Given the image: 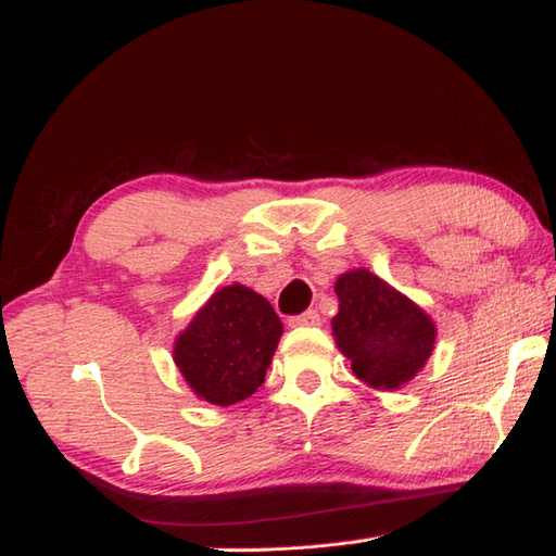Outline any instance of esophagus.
<instances>
[{
  "label": "esophagus",
  "instance_id": "1",
  "mask_svg": "<svg viewBox=\"0 0 556 556\" xmlns=\"http://www.w3.org/2000/svg\"><path fill=\"white\" fill-rule=\"evenodd\" d=\"M320 323H323V317H320V313H317V311H305L301 315L289 317V325L291 327H315V325H320Z\"/></svg>",
  "mask_w": 556,
  "mask_h": 556
}]
</instances>
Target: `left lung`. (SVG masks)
Returning <instances> with one entry per match:
<instances>
[{
	"mask_svg": "<svg viewBox=\"0 0 556 556\" xmlns=\"http://www.w3.org/2000/svg\"><path fill=\"white\" fill-rule=\"evenodd\" d=\"M339 313L332 337L353 375L375 389H396L430 358L434 325L416 303L368 269H353L337 281Z\"/></svg>",
	"mask_w": 556,
	"mask_h": 556,
	"instance_id": "1",
	"label": "left lung"
}]
</instances>
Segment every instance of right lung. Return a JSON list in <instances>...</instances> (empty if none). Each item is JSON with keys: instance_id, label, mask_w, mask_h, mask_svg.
Wrapping results in <instances>:
<instances>
[{"instance_id": "right-lung-1", "label": "right lung", "mask_w": 556, "mask_h": 556, "mask_svg": "<svg viewBox=\"0 0 556 556\" xmlns=\"http://www.w3.org/2000/svg\"><path fill=\"white\" fill-rule=\"evenodd\" d=\"M279 337V315L267 299L241 285L224 287L176 339L174 361L200 399L231 406L265 382Z\"/></svg>"}]
</instances>
